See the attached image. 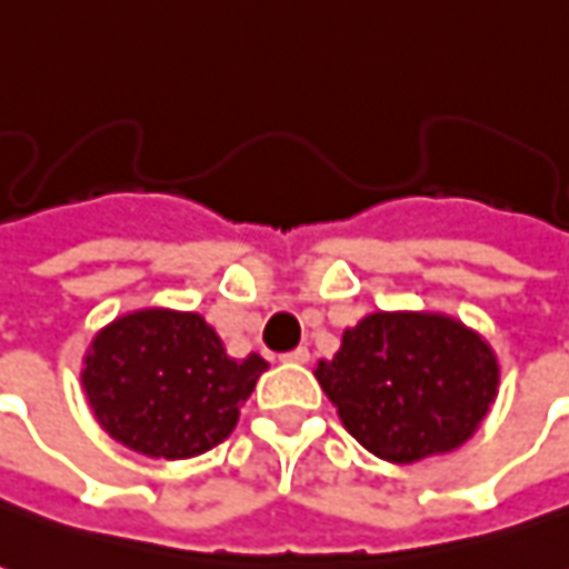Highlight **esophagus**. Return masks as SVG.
Segmentation results:
<instances>
[{"label":"esophagus","instance_id":"1","mask_svg":"<svg viewBox=\"0 0 569 569\" xmlns=\"http://www.w3.org/2000/svg\"><path fill=\"white\" fill-rule=\"evenodd\" d=\"M283 360L286 363H308V360H311V351H308V348H296V351L283 353Z\"/></svg>","mask_w":569,"mask_h":569}]
</instances>
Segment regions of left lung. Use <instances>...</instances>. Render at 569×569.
I'll list each match as a JSON object with an SVG mask.
<instances>
[{"mask_svg":"<svg viewBox=\"0 0 569 569\" xmlns=\"http://www.w3.org/2000/svg\"><path fill=\"white\" fill-rule=\"evenodd\" d=\"M317 381L369 452L407 465L478 431L499 367L490 345L452 317L369 313L332 360H320Z\"/></svg>","mask_w":569,"mask_h":569,"instance_id":"obj_1","label":"left lung"}]
</instances>
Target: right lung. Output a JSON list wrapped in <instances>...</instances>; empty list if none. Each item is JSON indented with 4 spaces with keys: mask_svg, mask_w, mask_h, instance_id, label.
Instances as JSON below:
<instances>
[{
    "mask_svg": "<svg viewBox=\"0 0 569 569\" xmlns=\"http://www.w3.org/2000/svg\"><path fill=\"white\" fill-rule=\"evenodd\" d=\"M268 363L230 360L200 313H126L98 332L82 388L107 435L153 459H188L218 447L240 419Z\"/></svg>",
    "mask_w": 569,
    "mask_h": 569,
    "instance_id": "add662e5",
    "label": "right lung"
}]
</instances>
